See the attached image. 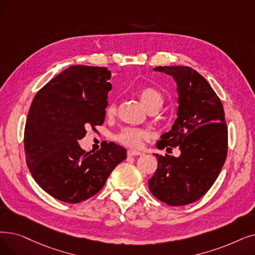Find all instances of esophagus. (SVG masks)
<instances>
[{"mask_svg": "<svg viewBox=\"0 0 255 255\" xmlns=\"http://www.w3.org/2000/svg\"><path fill=\"white\" fill-rule=\"evenodd\" d=\"M127 155L128 156H138V155H141V153L138 151H135V150H128Z\"/></svg>", "mask_w": 255, "mask_h": 255, "instance_id": "1", "label": "esophagus"}]
</instances>
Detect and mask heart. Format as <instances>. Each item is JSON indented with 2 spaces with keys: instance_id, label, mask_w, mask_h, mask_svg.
Returning <instances> with one entry per match:
<instances>
[{
  "instance_id": "obj_1",
  "label": "heart",
  "mask_w": 255,
  "mask_h": 255,
  "mask_svg": "<svg viewBox=\"0 0 255 255\" xmlns=\"http://www.w3.org/2000/svg\"><path fill=\"white\" fill-rule=\"evenodd\" d=\"M138 97L141 103L146 106L149 112L155 110L156 112L159 109L163 103V98L161 93L152 86H143L138 90ZM117 104L116 102H110L106 108L107 117H114L117 114ZM149 139L148 132L137 129L127 127L122 129V131L117 135V140L121 142L122 145L127 146L129 148L138 149L142 146L143 141Z\"/></svg>"
}]
</instances>
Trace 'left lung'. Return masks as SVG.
Wrapping results in <instances>:
<instances>
[{
	"label": "left lung",
	"mask_w": 255,
	"mask_h": 255,
	"mask_svg": "<svg viewBox=\"0 0 255 255\" xmlns=\"http://www.w3.org/2000/svg\"><path fill=\"white\" fill-rule=\"evenodd\" d=\"M154 71L171 75L179 96L178 118L156 147H178L181 154H155L158 168L148 181L149 189L161 202L182 206L203 197L222 170L228 150L224 109L204 77L190 66H157Z\"/></svg>",
	"instance_id": "left-lung-1"
}]
</instances>
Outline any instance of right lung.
Here are the masks:
<instances>
[{
	"mask_svg": "<svg viewBox=\"0 0 255 255\" xmlns=\"http://www.w3.org/2000/svg\"><path fill=\"white\" fill-rule=\"evenodd\" d=\"M110 77L107 68L73 65L33 99L24 133L26 162L37 184L57 200L72 204L87 200L126 159V149L115 142H106L95 153L78 143L86 128L97 131L104 123Z\"/></svg>",
	"mask_w": 255,
	"mask_h": 255,
	"instance_id": "obj_1",
	"label": "right lung"
}]
</instances>
